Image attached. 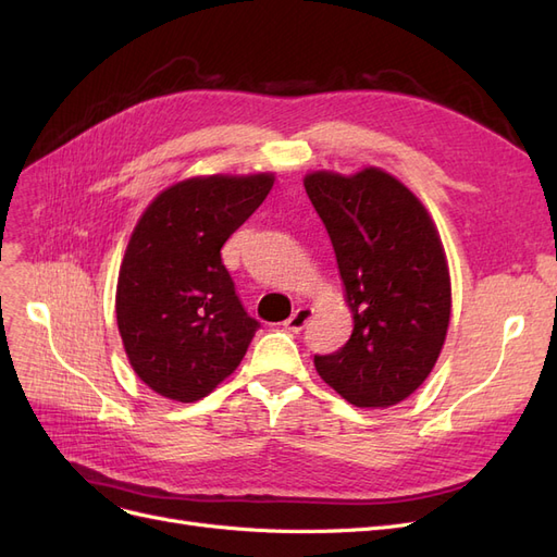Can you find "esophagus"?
<instances>
[{
	"mask_svg": "<svg viewBox=\"0 0 557 557\" xmlns=\"http://www.w3.org/2000/svg\"><path fill=\"white\" fill-rule=\"evenodd\" d=\"M309 318H311V309L309 307H299L297 311H293V315L285 320V330H290V332H301L305 330V325L309 323Z\"/></svg>",
	"mask_w": 557,
	"mask_h": 557,
	"instance_id": "1",
	"label": "esophagus"
}]
</instances>
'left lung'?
I'll use <instances>...</instances> for the list:
<instances>
[{
	"mask_svg": "<svg viewBox=\"0 0 557 557\" xmlns=\"http://www.w3.org/2000/svg\"><path fill=\"white\" fill-rule=\"evenodd\" d=\"M339 264L352 313L350 339L313 356L315 372L346 401L385 409L430 376L450 320L444 246L418 197L376 166L305 178Z\"/></svg>",
	"mask_w": 557,
	"mask_h": 557,
	"instance_id": "left-lung-1",
	"label": "left lung"
}]
</instances>
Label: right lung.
<instances>
[{
    "label": "right lung",
    "mask_w": 557,
    "mask_h": 557,
    "mask_svg": "<svg viewBox=\"0 0 557 557\" xmlns=\"http://www.w3.org/2000/svg\"><path fill=\"white\" fill-rule=\"evenodd\" d=\"M272 185V174L181 181L134 227L115 318L132 369L158 395L197 401L244 360L260 323L234 290L221 248Z\"/></svg>",
    "instance_id": "add662e5"
}]
</instances>
